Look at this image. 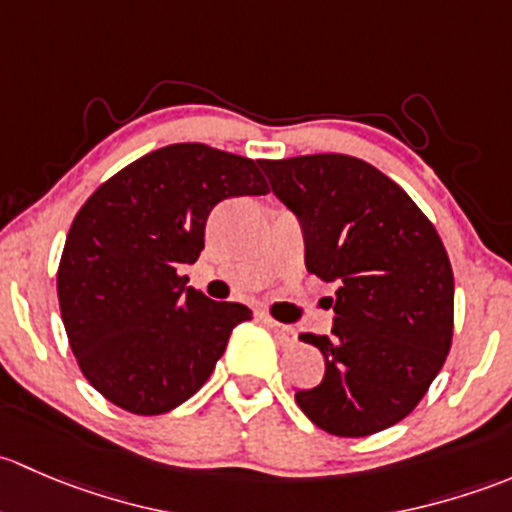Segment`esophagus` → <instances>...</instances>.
<instances>
[{"mask_svg":"<svg viewBox=\"0 0 512 512\" xmlns=\"http://www.w3.org/2000/svg\"><path fill=\"white\" fill-rule=\"evenodd\" d=\"M266 325L273 330V335H276V340L281 342V345L291 347V345H295V342H298V333H295L293 328H288V325L276 323V320H266Z\"/></svg>","mask_w":512,"mask_h":512,"instance_id":"34e87169","label":"esophagus"}]
</instances>
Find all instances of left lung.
I'll return each instance as SVG.
<instances>
[{
	"label": "left lung",
	"instance_id": "left-lung-1",
	"mask_svg": "<svg viewBox=\"0 0 512 512\" xmlns=\"http://www.w3.org/2000/svg\"><path fill=\"white\" fill-rule=\"evenodd\" d=\"M258 165L303 226L305 268L337 283L333 335H300L323 352L325 377L295 402L333 436L389 429L414 412L451 350L449 254L370 162L328 152Z\"/></svg>",
	"mask_w": 512,
	"mask_h": 512
}]
</instances>
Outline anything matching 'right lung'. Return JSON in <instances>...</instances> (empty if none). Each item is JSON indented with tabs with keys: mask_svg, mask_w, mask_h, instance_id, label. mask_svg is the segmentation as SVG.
Returning <instances> with one entry per match:
<instances>
[{
	"mask_svg": "<svg viewBox=\"0 0 512 512\" xmlns=\"http://www.w3.org/2000/svg\"><path fill=\"white\" fill-rule=\"evenodd\" d=\"M268 194L258 162L202 142L160 147L88 197L63 246L59 305L88 382L140 416L187 402L251 320L187 286L179 268L204 249L209 212L229 197Z\"/></svg>",
	"mask_w": 512,
	"mask_h": 512,
	"instance_id": "1",
	"label": "right lung"
}]
</instances>
